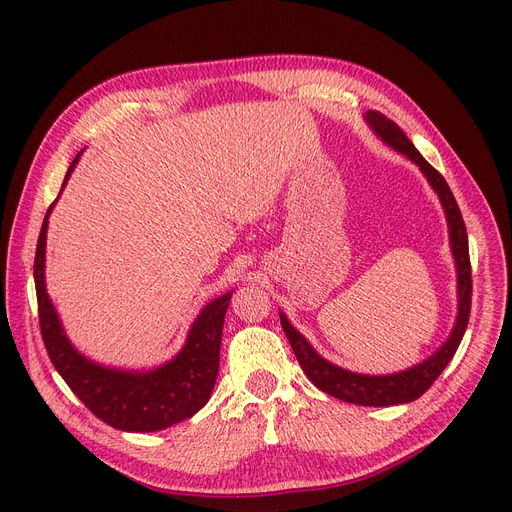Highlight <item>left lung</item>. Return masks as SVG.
Returning a JSON list of instances; mask_svg holds the SVG:
<instances>
[{"label":"left lung","mask_w":512,"mask_h":512,"mask_svg":"<svg viewBox=\"0 0 512 512\" xmlns=\"http://www.w3.org/2000/svg\"><path fill=\"white\" fill-rule=\"evenodd\" d=\"M367 127L379 137L387 147L404 155L410 160L430 188L437 192L441 207L445 211L447 227H449V246L455 262L457 272V316L453 322V328L447 336V340L428 355L424 361L396 373L385 375H369V373H357L348 371L344 367H338L324 359L320 352L313 348L307 338L289 322L287 313L279 311L281 326L291 342V348L295 357L307 375V379L322 389L328 396H334L342 402L357 404V406H373V408H385V406H398L408 404L420 398L422 393L435 383V379L443 373V369L451 363L453 355L457 352L461 338L465 334L467 322H469V309H471V266H469V248H467V233L465 223L461 219V211L457 207L455 196L445 182V178L432 168L420 151L414 147V143L406 137V133L389 121L387 116L375 110H367L363 114Z\"/></svg>","instance_id":"8db88e82"}]
</instances>
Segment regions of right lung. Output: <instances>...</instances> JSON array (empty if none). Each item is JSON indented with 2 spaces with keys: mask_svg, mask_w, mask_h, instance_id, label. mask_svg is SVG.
<instances>
[{
  "mask_svg": "<svg viewBox=\"0 0 512 512\" xmlns=\"http://www.w3.org/2000/svg\"><path fill=\"white\" fill-rule=\"evenodd\" d=\"M82 153L75 155L61 192L67 186ZM59 192V196H61ZM49 207L34 256V285L38 320L49 359L71 391L102 422L127 432H155L178 424L199 412L211 398L219 373V348L225 311L233 291L211 299L190 324L176 355L151 369H119L100 365L73 346L59 313L47 293V229L59 201Z\"/></svg>",
  "mask_w": 512,
  "mask_h": 512,
  "instance_id": "obj_1",
  "label": "right lung"
}]
</instances>
